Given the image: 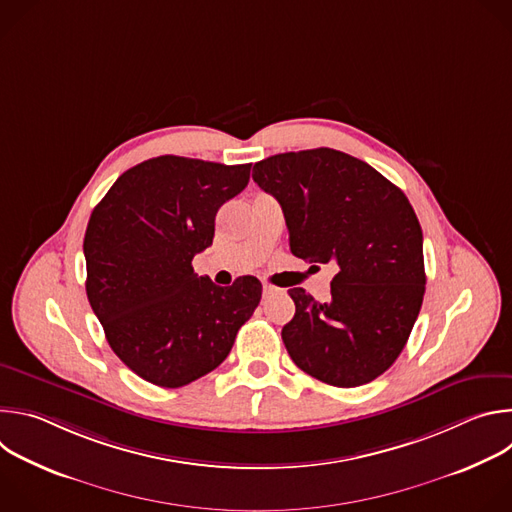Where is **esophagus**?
I'll return each instance as SVG.
<instances>
[{"label":"esophagus","instance_id":"obj_1","mask_svg":"<svg viewBox=\"0 0 512 512\" xmlns=\"http://www.w3.org/2000/svg\"><path fill=\"white\" fill-rule=\"evenodd\" d=\"M277 287L275 285H271V283H263V296L267 298V296H273V294H277Z\"/></svg>","mask_w":512,"mask_h":512}]
</instances>
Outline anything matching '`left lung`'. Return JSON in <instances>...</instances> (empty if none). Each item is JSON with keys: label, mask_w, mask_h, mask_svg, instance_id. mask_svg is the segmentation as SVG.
Returning a JSON list of instances; mask_svg holds the SVG:
<instances>
[{"label": "left lung", "mask_w": 512, "mask_h": 512, "mask_svg": "<svg viewBox=\"0 0 512 512\" xmlns=\"http://www.w3.org/2000/svg\"><path fill=\"white\" fill-rule=\"evenodd\" d=\"M253 180L281 204L291 253L338 267L326 304L289 289L296 314L281 338L291 360L334 387L371 383L405 348L425 294L413 206L367 162L330 148L261 160Z\"/></svg>", "instance_id": "8db88e82"}]
</instances>
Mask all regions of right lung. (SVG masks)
Here are the masks:
<instances>
[{"label": "right lung", "instance_id": "1", "mask_svg": "<svg viewBox=\"0 0 512 512\" xmlns=\"http://www.w3.org/2000/svg\"><path fill=\"white\" fill-rule=\"evenodd\" d=\"M251 164L160 156L109 188L87 233V298L107 342L137 377L184 387L221 364L261 300V281L214 285L192 269L214 216L249 184Z\"/></svg>", "mask_w": 512, "mask_h": 512}]
</instances>
